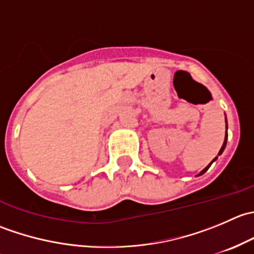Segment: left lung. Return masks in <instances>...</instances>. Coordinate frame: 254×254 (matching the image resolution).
<instances>
[{"instance_id":"obj_1","label":"left lung","mask_w":254,"mask_h":254,"mask_svg":"<svg viewBox=\"0 0 254 254\" xmlns=\"http://www.w3.org/2000/svg\"><path fill=\"white\" fill-rule=\"evenodd\" d=\"M226 139H227V125H226V135H225V141H224V145H222L221 150L219 151V155H221V153H222V151H224V148H225V146H226ZM216 158H217V157H215L214 160H212V162H214V161L216 160ZM212 162H211V163H212ZM211 163H210V165L207 166V167H205V168H204L203 171H201V172H200V175H203V173H205V172H206V171H207V168H209L210 166H211Z\"/></svg>"}]
</instances>
